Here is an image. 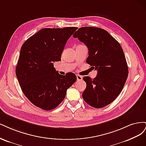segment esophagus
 <instances>
[{
	"label": "esophagus",
	"mask_w": 146,
	"mask_h": 146,
	"mask_svg": "<svg viewBox=\"0 0 146 146\" xmlns=\"http://www.w3.org/2000/svg\"><path fill=\"white\" fill-rule=\"evenodd\" d=\"M76 77H77V81H81V80L82 79V77L81 76H80V75L79 74H77L76 75Z\"/></svg>",
	"instance_id": "34e87169"
}]
</instances>
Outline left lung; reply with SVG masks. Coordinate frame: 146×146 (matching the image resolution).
Segmentation results:
<instances>
[{"instance_id": "obj_1", "label": "left lung", "mask_w": 146, "mask_h": 146, "mask_svg": "<svg viewBox=\"0 0 146 146\" xmlns=\"http://www.w3.org/2000/svg\"><path fill=\"white\" fill-rule=\"evenodd\" d=\"M73 37L83 42L88 49L86 62L96 70V78L84 76L87 87L82 98L88 105L100 109L110 104L125 85L129 69L119 43L106 30L98 27L80 28Z\"/></svg>"}]
</instances>
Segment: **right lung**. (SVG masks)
Returning a JSON list of instances; mask_svg holds the SVG:
<instances>
[{
  "instance_id": "obj_1",
  "label": "right lung",
  "mask_w": 146,
  "mask_h": 146,
  "mask_svg": "<svg viewBox=\"0 0 146 146\" xmlns=\"http://www.w3.org/2000/svg\"><path fill=\"white\" fill-rule=\"evenodd\" d=\"M77 27L40 30L21 48L16 74L22 90L35 106L52 110L64 100L67 90L76 82L73 73L56 71L53 62L60 60L64 46Z\"/></svg>"
}]
</instances>
